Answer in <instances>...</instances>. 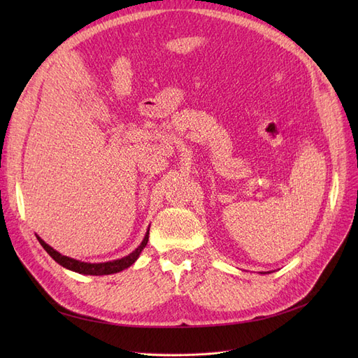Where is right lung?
<instances>
[{
	"label": "right lung",
	"instance_id": "obj_1",
	"mask_svg": "<svg viewBox=\"0 0 358 358\" xmlns=\"http://www.w3.org/2000/svg\"><path fill=\"white\" fill-rule=\"evenodd\" d=\"M40 245L46 249V252L55 259V262L58 264H61L62 267L66 268H70L73 270V272H78V273H83V275H94V276H101V275H112V273H117L121 272V270L127 268L131 266L136 259L138 258L140 252L143 251V248L146 246L148 243V239H149V230L145 236L143 242L140 243V246L136 249V251H133L129 255L121 258V259H115V262H107V263H99V264H91V263H83V262H78V259H73L70 257H66V255H61L59 252H57L55 249L50 248L45 241H41L40 237H37Z\"/></svg>",
	"mask_w": 358,
	"mask_h": 358
}]
</instances>
